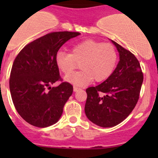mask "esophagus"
<instances>
[{
  "mask_svg": "<svg viewBox=\"0 0 158 158\" xmlns=\"http://www.w3.org/2000/svg\"><path fill=\"white\" fill-rule=\"evenodd\" d=\"M80 88H78V87H76V86H74L73 87V91H74V92H77V91H79V90H80Z\"/></svg>",
  "mask_w": 158,
  "mask_h": 158,
  "instance_id": "obj_1",
  "label": "esophagus"
}]
</instances>
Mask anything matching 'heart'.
Wrapping results in <instances>:
<instances>
[{
    "label": "heart",
    "mask_w": 158,
    "mask_h": 158,
    "mask_svg": "<svg viewBox=\"0 0 158 158\" xmlns=\"http://www.w3.org/2000/svg\"><path fill=\"white\" fill-rule=\"evenodd\" d=\"M118 62V53L111 44L88 40L75 44L71 53L60 51L56 55V64L68 76L77 67L80 72L66 76V81L77 86H85L91 82H101L112 74Z\"/></svg>",
    "instance_id": "b5f03b06"
}]
</instances>
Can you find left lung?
<instances>
[{"label": "left lung", "instance_id": "1", "mask_svg": "<svg viewBox=\"0 0 158 158\" xmlns=\"http://www.w3.org/2000/svg\"><path fill=\"white\" fill-rule=\"evenodd\" d=\"M120 60L112 74L102 83L86 89L85 112L95 125L110 128L123 122L139 99L142 70L132 52L114 41Z\"/></svg>", "mask_w": 158, "mask_h": 158}]
</instances>
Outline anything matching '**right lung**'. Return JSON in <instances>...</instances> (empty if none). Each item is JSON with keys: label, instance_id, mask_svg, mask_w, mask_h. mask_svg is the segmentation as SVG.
I'll return each mask as SVG.
<instances>
[{"label": "right lung", "instance_id": "right-lung-1", "mask_svg": "<svg viewBox=\"0 0 158 158\" xmlns=\"http://www.w3.org/2000/svg\"><path fill=\"white\" fill-rule=\"evenodd\" d=\"M78 32L60 31L47 33L25 46L14 60L10 76V91L18 114L27 122L46 128L56 123L65 104L72 95L73 87L63 81L56 64L60 47Z\"/></svg>", "mask_w": 158, "mask_h": 158}]
</instances>
